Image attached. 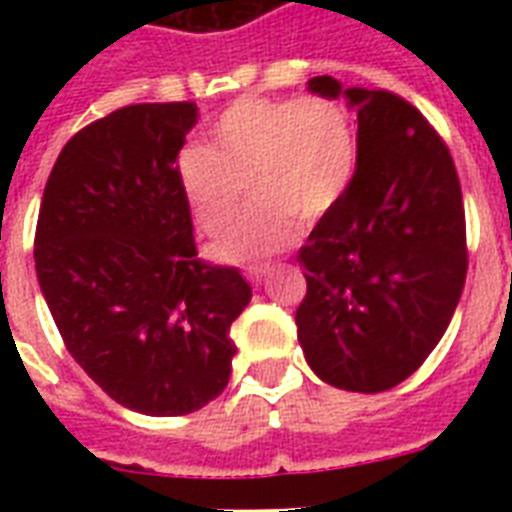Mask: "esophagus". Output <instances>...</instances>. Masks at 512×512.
Instances as JSON below:
<instances>
[{"label": "esophagus", "mask_w": 512, "mask_h": 512, "mask_svg": "<svg viewBox=\"0 0 512 512\" xmlns=\"http://www.w3.org/2000/svg\"><path fill=\"white\" fill-rule=\"evenodd\" d=\"M268 271H271L268 265H257V268H247V273H244V276H247L252 284H257V281L265 279V273H268Z\"/></svg>", "instance_id": "obj_1"}]
</instances>
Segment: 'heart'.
<instances>
[{"label": "heart", "mask_w": 512, "mask_h": 512, "mask_svg": "<svg viewBox=\"0 0 512 512\" xmlns=\"http://www.w3.org/2000/svg\"><path fill=\"white\" fill-rule=\"evenodd\" d=\"M356 172V130L348 111L327 98L236 100L209 130V146L177 156L175 175L201 233L220 263L247 265L273 257L295 241L297 220L316 223L340 204Z\"/></svg>", "instance_id": "b5f03b06"}]
</instances>
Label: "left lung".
Masks as SVG:
<instances>
[{"label": "left lung", "instance_id": "1", "mask_svg": "<svg viewBox=\"0 0 512 512\" xmlns=\"http://www.w3.org/2000/svg\"><path fill=\"white\" fill-rule=\"evenodd\" d=\"M308 92L356 111V172L297 263V340L316 377L350 393L396 388L444 337L468 252L457 170L425 116L393 92L313 76Z\"/></svg>", "mask_w": 512, "mask_h": 512}]
</instances>
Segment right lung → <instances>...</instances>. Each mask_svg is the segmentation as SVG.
<instances>
[{
  "mask_svg": "<svg viewBox=\"0 0 512 512\" xmlns=\"http://www.w3.org/2000/svg\"><path fill=\"white\" fill-rule=\"evenodd\" d=\"M196 103H138L76 132L44 185L36 279L76 364L116 404L191 414L231 377V324L252 300L201 263L175 162Z\"/></svg>",
  "mask_w": 512,
  "mask_h": 512,
  "instance_id": "obj_1",
  "label": "right lung"
}]
</instances>
